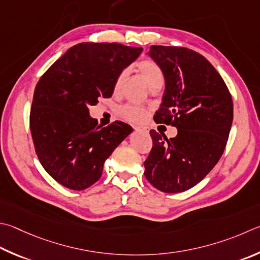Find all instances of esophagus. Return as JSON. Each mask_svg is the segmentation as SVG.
Listing matches in <instances>:
<instances>
[{"mask_svg":"<svg viewBox=\"0 0 260 260\" xmlns=\"http://www.w3.org/2000/svg\"><path fill=\"white\" fill-rule=\"evenodd\" d=\"M135 129H136V131H139V132H143V133H148V132H149V128H148V127H143V126H138V127H135Z\"/></svg>","mask_w":260,"mask_h":260,"instance_id":"34e87169","label":"esophagus"}]
</instances>
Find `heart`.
<instances>
[{
	"label": "heart",
	"mask_w": 260,
	"mask_h": 260,
	"mask_svg": "<svg viewBox=\"0 0 260 260\" xmlns=\"http://www.w3.org/2000/svg\"><path fill=\"white\" fill-rule=\"evenodd\" d=\"M136 68H138L139 73L141 76L144 78L146 84L149 85L151 89L161 87L164 84V72L162 69L160 68V66L154 62L153 60L145 59L140 61V62L136 64ZM127 76V70H122V72L118 75V77L115 82L114 91L115 93H118L120 91V88L124 84L125 79ZM119 115L124 118V119L133 122H140L143 121L146 116H148V111L142 107L134 106V105H126L121 107L119 109Z\"/></svg>",
	"instance_id": "1"
}]
</instances>
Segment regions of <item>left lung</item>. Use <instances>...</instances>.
Listing matches in <instances>:
<instances>
[{
	"instance_id": "left-lung-1",
	"label": "left lung",
	"mask_w": 260,
	"mask_h": 260,
	"mask_svg": "<svg viewBox=\"0 0 260 260\" xmlns=\"http://www.w3.org/2000/svg\"><path fill=\"white\" fill-rule=\"evenodd\" d=\"M164 72L162 103L157 124L175 126L167 139L150 131L152 149L144 161L145 178L166 193L186 191L218 162L233 121V101L218 72L204 55L187 48L152 45L148 53Z\"/></svg>"
}]
</instances>
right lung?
<instances>
[{
	"instance_id": "add662e5",
	"label": "right lung",
	"mask_w": 260,
	"mask_h": 260,
	"mask_svg": "<svg viewBox=\"0 0 260 260\" xmlns=\"http://www.w3.org/2000/svg\"><path fill=\"white\" fill-rule=\"evenodd\" d=\"M143 51L119 43H79L37 83L29 126L42 166L72 190L100 179L103 164L133 128L116 120L107 127L89 117V106L110 98L122 70Z\"/></svg>"
}]
</instances>
